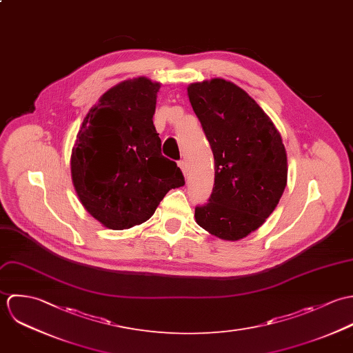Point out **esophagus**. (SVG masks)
I'll list each match as a JSON object with an SVG mask.
<instances>
[{
	"mask_svg": "<svg viewBox=\"0 0 353 353\" xmlns=\"http://www.w3.org/2000/svg\"><path fill=\"white\" fill-rule=\"evenodd\" d=\"M179 166H180V169H181V172H183L184 177H187V172H188V169H187V163H185L184 161H180V162H179Z\"/></svg>",
	"mask_w": 353,
	"mask_h": 353,
	"instance_id": "obj_1",
	"label": "esophagus"
}]
</instances>
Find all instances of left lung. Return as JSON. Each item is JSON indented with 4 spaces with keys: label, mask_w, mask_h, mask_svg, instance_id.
<instances>
[{
    "label": "left lung",
    "mask_w": 353,
    "mask_h": 353,
    "mask_svg": "<svg viewBox=\"0 0 353 353\" xmlns=\"http://www.w3.org/2000/svg\"><path fill=\"white\" fill-rule=\"evenodd\" d=\"M188 98L214 155L209 202L195 209L199 226L236 241L261 228L274 212L288 180L281 135L263 109L223 79L192 83Z\"/></svg>",
    "instance_id": "1"
}]
</instances>
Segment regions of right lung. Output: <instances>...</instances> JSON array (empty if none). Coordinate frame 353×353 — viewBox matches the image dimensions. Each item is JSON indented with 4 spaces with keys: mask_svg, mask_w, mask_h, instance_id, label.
I'll return each mask as SVG.
<instances>
[{
    "mask_svg": "<svg viewBox=\"0 0 353 353\" xmlns=\"http://www.w3.org/2000/svg\"><path fill=\"white\" fill-rule=\"evenodd\" d=\"M159 88L144 76L116 84L88 110L76 135L74 191L83 208L109 229L145 222L172 188L185 183L176 162L161 154L152 123Z\"/></svg>",
    "mask_w": 353,
    "mask_h": 353,
    "instance_id": "1",
    "label": "right lung"
}]
</instances>
